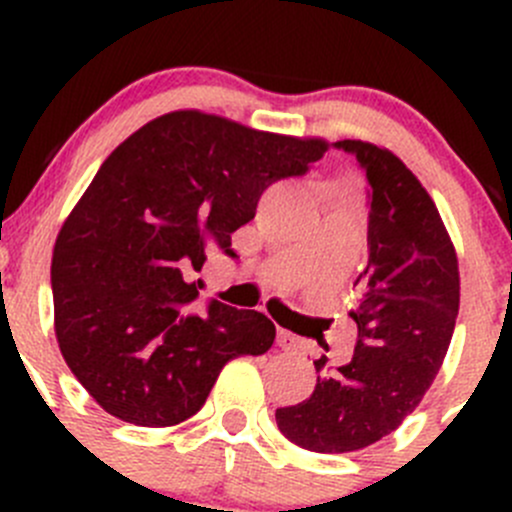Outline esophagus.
Listing matches in <instances>:
<instances>
[{
  "label": "esophagus",
  "instance_id": "34e87169",
  "mask_svg": "<svg viewBox=\"0 0 512 512\" xmlns=\"http://www.w3.org/2000/svg\"><path fill=\"white\" fill-rule=\"evenodd\" d=\"M277 344H280L282 352H297L299 349V339L292 332H287V329L277 332Z\"/></svg>",
  "mask_w": 512,
  "mask_h": 512
}]
</instances>
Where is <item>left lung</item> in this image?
I'll return each mask as SVG.
<instances>
[{"instance_id": "obj_1", "label": "left lung", "mask_w": 512, "mask_h": 512, "mask_svg": "<svg viewBox=\"0 0 512 512\" xmlns=\"http://www.w3.org/2000/svg\"><path fill=\"white\" fill-rule=\"evenodd\" d=\"M354 153L371 185L369 265L361 287L354 356L337 371L314 361L317 386L302 404L277 409L297 446L352 453L381 441L421 404L436 379L461 304V275L436 203L404 160L366 141L334 143Z\"/></svg>"}]
</instances>
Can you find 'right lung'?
<instances>
[{
    "mask_svg": "<svg viewBox=\"0 0 512 512\" xmlns=\"http://www.w3.org/2000/svg\"><path fill=\"white\" fill-rule=\"evenodd\" d=\"M327 148L183 108L103 160L56 237L51 292L61 356L106 414L175 426L227 361L272 347L265 314L203 302L195 275L208 245L235 255L230 235L267 185L307 173Z\"/></svg>",
    "mask_w": 512,
    "mask_h": 512,
    "instance_id": "obj_1",
    "label": "right lung"
}]
</instances>
